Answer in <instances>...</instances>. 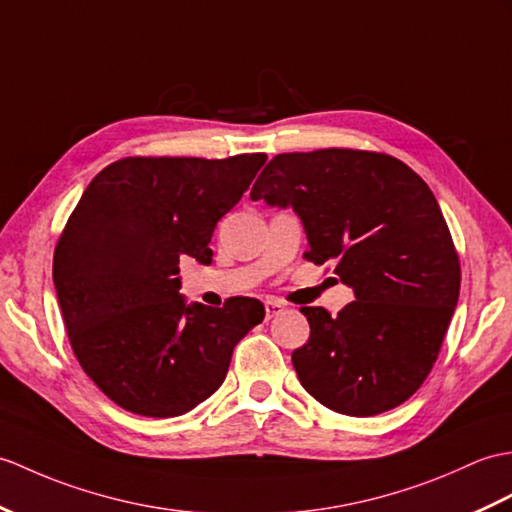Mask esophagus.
Masks as SVG:
<instances>
[{"instance_id":"34e87169","label":"esophagus","mask_w":512,"mask_h":512,"mask_svg":"<svg viewBox=\"0 0 512 512\" xmlns=\"http://www.w3.org/2000/svg\"><path fill=\"white\" fill-rule=\"evenodd\" d=\"M264 307H266V318H268V320L279 316V314L283 312V303L277 301V299H268V301L264 303Z\"/></svg>"}]
</instances>
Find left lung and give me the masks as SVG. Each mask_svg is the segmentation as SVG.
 Returning a JSON list of instances; mask_svg holds the SVG:
<instances>
[{
	"mask_svg": "<svg viewBox=\"0 0 512 512\" xmlns=\"http://www.w3.org/2000/svg\"><path fill=\"white\" fill-rule=\"evenodd\" d=\"M253 200L292 207L314 264L334 261L355 301L331 316L301 307L310 340L292 353L303 388L329 410L373 417L419 390L460 294V264L423 178L379 152L277 154Z\"/></svg>",
	"mask_w": 512,
	"mask_h": 512,
	"instance_id": "obj_1",
	"label": "left lung"
}]
</instances>
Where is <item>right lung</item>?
Listing matches in <instances>:
<instances>
[{
  "label": "right lung",
  "mask_w": 512,
  "mask_h": 512,
  "mask_svg": "<svg viewBox=\"0 0 512 512\" xmlns=\"http://www.w3.org/2000/svg\"><path fill=\"white\" fill-rule=\"evenodd\" d=\"M266 154L130 157L93 178L56 244L52 277L80 366L141 417H181L216 392L264 305L187 303L178 261H211V235Z\"/></svg>",
  "instance_id": "obj_1"
}]
</instances>
